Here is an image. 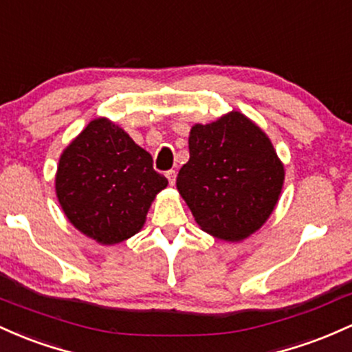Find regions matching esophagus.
Instances as JSON below:
<instances>
[{
  "mask_svg": "<svg viewBox=\"0 0 352 352\" xmlns=\"http://www.w3.org/2000/svg\"><path fill=\"white\" fill-rule=\"evenodd\" d=\"M166 177H168V181H169V184H175L176 183V171L175 169H169V171H166Z\"/></svg>",
  "mask_w": 352,
  "mask_h": 352,
  "instance_id": "esophagus-1",
  "label": "esophagus"
}]
</instances>
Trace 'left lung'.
Here are the masks:
<instances>
[{"label": "left lung", "instance_id": "obj_1", "mask_svg": "<svg viewBox=\"0 0 352 352\" xmlns=\"http://www.w3.org/2000/svg\"><path fill=\"white\" fill-rule=\"evenodd\" d=\"M283 183L274 146L243 113L191 128L176 186L208 234L231 243L251 236L274 211Z\"/></svg>", "mask_w": 352, "mask_h": 352}]
</instances>
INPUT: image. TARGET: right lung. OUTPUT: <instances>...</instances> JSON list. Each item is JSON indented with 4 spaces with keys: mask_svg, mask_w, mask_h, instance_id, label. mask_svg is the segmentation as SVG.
<instances>
[{
    "mask_svg": "<svg viewBox=\"0 0 352 352\" xmlns=\"http://www.w3.org/2000/svg\"><path fill=\"white\" fill-rule=\"evenodd\" d=\"M166 186L151 155L106 118L91 121L59 157V204L78 231L100 244H118L141 231Z\"/></svg>",
    "mask_w": 352,
    "mask_h": 352,
    "instance_id": "1",
    "label": "right lung"
}]
</instances>
